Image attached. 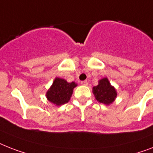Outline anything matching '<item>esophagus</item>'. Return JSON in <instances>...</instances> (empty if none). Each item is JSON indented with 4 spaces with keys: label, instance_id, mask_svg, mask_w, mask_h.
<instances>
[{
    "label": "esophagus",
    "instance_id": "obj_1",
    "mask_svg": "<svg viewBox=\"0 0 153 153\" xmlns=\"http://www.w3.org/2000/svg\"><path fill=\"white\" fill-rule=\"evenodd\" d=\"M81 84H82V85H87L88 82L87 81H82V82H81Z\"/></svg>",
    "mask_w": 153,
    "mask_h": 153
}]
</instances>
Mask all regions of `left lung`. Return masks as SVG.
I'll use <instances>...</instances> for the list:
<instances>
[{
    "instance_id": "left-lung-1",
    "label": "left lung",
    "mask_w": 153,
    "mask_h": 153,
    "mask_svg": "<svg viewBox=\"0 0 153 153\" xmlns=\"http://www.w3.org/2000/svg\"><path fill=\"white\" fill-rule=\"evenodd\" d=\"M93 94L97 101L106 105H111L117 97V91L108 78L98 81V85L93 87Z\"/></svg>"
}]
</instances>
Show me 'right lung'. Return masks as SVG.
<instances>
[{"instance_id":"right-lung-1","label":"right lung","mask_w":153,"mask_h":153,"mask_svg":"<svg viewBox=\"0 0 153 153\" xmlns=\"http://www.w3.org/2000/svg\"><path fill=\"white\" fill-rule=\"evenodd\" d=\"M74 82H68L65 79L56 77L50 88L47 90V100L56 106H60L70 100L73 90L77 86Z\"/></svg>"}]
</instances>
